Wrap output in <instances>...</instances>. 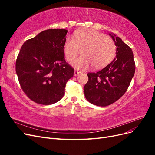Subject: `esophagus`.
<instances>
[{"label": "esophagus", "instance_id": "esophagus-1", "mask_svg": "<svg viewBox=\"0 0 155 155\" xmlns=\"http://www.w3.org/2000/svg\"><path fill=\"white\" fill-rule=\"evenodd\" d=\"M81 73V72L78 71V70H75V71H74V76H79V75Z\"/></svg>", "mask_w": 155, "mask_h": 155}]
</instances>
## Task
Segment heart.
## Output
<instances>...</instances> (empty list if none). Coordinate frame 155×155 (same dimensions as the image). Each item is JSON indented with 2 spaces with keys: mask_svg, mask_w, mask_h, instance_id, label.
Instances as JSON below:
<instances>
[{
  "mask_svg": "<svg viewBox=\"0 0 155 155\" xmlns=\"http://www.w3.org/2000/svg\"><path fill=\"white\" fill-rule=\"evenodd\" d=\"M74 37L69 36L65 41L64 51L69 61L81 52L83 55L74 60L72 66L78 69H86L92 64L96 68H102L113 59L116 45L111 37L93 29L77 32Z\"/></svg>",
  "mask_w": 155,
  "mask_h": 155,
  "instance_id": "obj_1",
  "label": "heart"
}]
</instances>
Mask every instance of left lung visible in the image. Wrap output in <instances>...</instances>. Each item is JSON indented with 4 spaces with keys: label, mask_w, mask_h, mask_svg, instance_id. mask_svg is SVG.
Masks as SVG:
<instances>
[{
    "label": "left lung",
    "mask_w": 155,
    "mask_h": 155,
    "mask_svg": "<svg viewBox=\"0 0 155 155\" xmlns=\"http://www.w3.org/2000/svg\"><path fill=\"white\" fill-rule=\"evenodd\" d=\"M116 46V56L112 61L96 73H88L84 87L86 99L92 104L105 107L122 96L135 72L133 53L120 37L109 34Z\"/></svg>",
    "instance_id": "left-lung-1"
}]
</instances>
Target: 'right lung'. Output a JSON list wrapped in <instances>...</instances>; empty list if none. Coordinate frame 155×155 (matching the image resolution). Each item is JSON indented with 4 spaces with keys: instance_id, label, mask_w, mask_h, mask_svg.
<instances>
[{
    "instance_id": "1",
    "label": "right lung",
    "mask_w": 155,
    "mask_h": 155,
    "mask_svg": "<svg viewBox=\"0 0 155 155\" xmlns=\"http://www.w3.org/2000/svg\"><path fill=\"white\" fill-rule=\"evenodd\" d=\"M68 30L49 29L23 44L15 70L21 88L31 100L51 105L64 94L66 83L74 69L64 59V46Z\"/></svg>"
}]
</instances>
